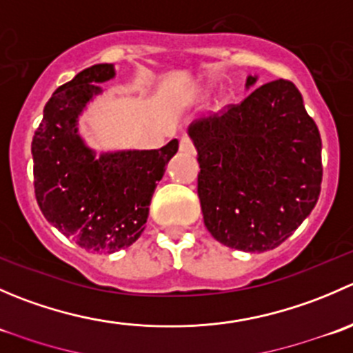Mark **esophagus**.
I'll return each instance as SVG.
<instances>
[{
    "label": "esophagus",
    "mask_w": 353,
    "mask_h": 353,
    "mask_svg": "<svg viewBox=\"0 0 353 353\" xmlns=\"http://www.w3.org/2000/svg\"><path fill=\"white\" fill-rule=\"evenodd\" d=\"M179 150L183 152V154H193V152H194V143H193V140H191V138H188V137L181 138V141H179Z\"/></svg>",
    "instance_id": "obj_1"
}]
</instances>
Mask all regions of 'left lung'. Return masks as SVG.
<instances>
[{"mask_svg": "<svg viewBox=\"0 0 353 353\" xmlns=\"http://www.w3.org/2000/svg\"><path fill=\"white\" fill-rule=\"evenodd\" d=\"M254 83L248 77L245 87ZM188 133L198 150L203 220L223 245L275 249L318 203L321 137L292 81L261 85Z\"/></svg>", "mask_w": 353, "mask_h": 353, "instance_id": "left-lung-1", "label": "left lung"}]
</instances>
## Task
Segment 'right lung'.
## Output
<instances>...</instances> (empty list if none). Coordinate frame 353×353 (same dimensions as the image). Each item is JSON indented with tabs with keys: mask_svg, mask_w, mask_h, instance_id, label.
I'll return each mask as SVG.
<instances>
[{
	"mask_svg": "<svg viewBox=\"0 0 353 353\" xmlns=\"http://www.w3.org/2000/svg\"><path fill=\"white\" fill-rule=\"evenodd\" d=\"M114 66L94 65L52 94L32 140L34 188L49 223L85 251L114 252L141 236L165 165L179 148L123 150L95 157L78 134V116L114 78Z\"/></svg>",
	"mask_w": 353,
	"mask_h": 353,
	"instance_id": "1",
	"label": "right lung"
}]
</instances>
